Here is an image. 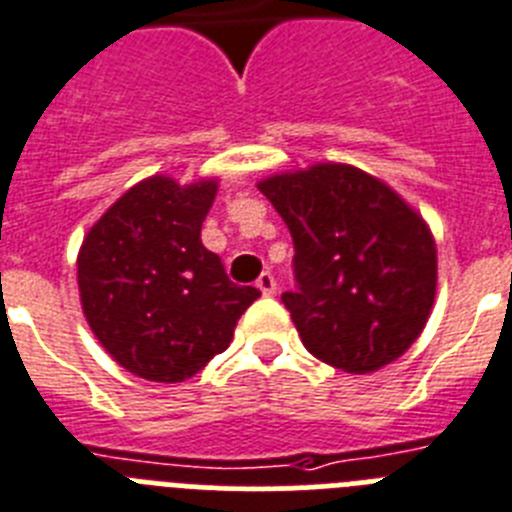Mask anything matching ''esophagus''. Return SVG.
I'll return each mask as SVG.
<instances>
[{"instance_id":"esophagus-1","label":"esophagus","mask_w":512,"mask_h":512,"mask_svg":"<svg viewBox=\"0 0 512 512\" xmlns=\"http://www.w3.org/2000/svg\"><path fill=\"white\" fill-rule=\"evenodd\" d=\"M257 288H260L265 296H273L275 288H278V283H275V278H273V273H270V270L260 273V278H257Z\"/></svg>"}]
</instances>
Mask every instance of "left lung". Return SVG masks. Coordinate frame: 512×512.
Instances as JSON below:
<instances>
[{
    "instance_id": "obj_1",
    "label": "left lung",
    "mask_w": 512,
    "mask_h": 512,
    "mask_svg": "<svg viewBox=\"0 0 512 512\" xmlns=\"http://www.w3.org/2000/svg\"><path fill=\"white\" fill-rule=\"evenodd\" d=\"M293 239L281 301L314 358L348 373L397 361L433 309L438 262L425 221L389 185L350 164L262 180Z\"/></svg>"
}]
</instances>
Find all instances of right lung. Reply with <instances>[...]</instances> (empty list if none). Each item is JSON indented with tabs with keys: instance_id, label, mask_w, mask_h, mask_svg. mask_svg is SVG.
I'll return each instance as SVG.
<instances>
[{
	"instance_id": "add662e5",
	"label": "right lung",
	"mask_w": 512,
	"mask_h": 512,
	"mask_svg": "<svg viewBox=\"0 0 512 512\" xmlns=\"http://www.w3.org/2000/svg\"><path fill=\"white\" fill-rule=\"evenodd\" d=\"M216 182L154 175L123 193L84 237L77 281L84 317L126 371L177 384L229 348L260 296L229 281L201 242Z\"/></svg>"
}]
</instances>
